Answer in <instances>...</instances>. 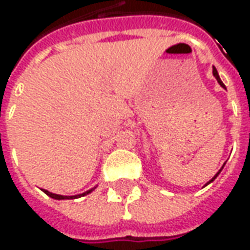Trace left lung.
I'll list each match as a JSON object with an SVG mask.
<instances>
[{
    "mask_svg": "<svg viewBox=\"0 0 250 250\" xmlns=\"http://www.w3.org/2000/svg\"><path fill=\"white\" fill-rule=\"evenodd\" d=\"M213 75H214V78H216V79H217V82L220 83V86L226 89V84H224V83L221 82V79H220V76H218V72H217V69H216V68H214V66H213ZM221 169H223V168H221ZM221 169H220V171H221ZM220 171H218V172H217L216 175H214V177L211 178V179H210V181H208L207 184H210V182H213V181H214V179H216V178H217V175L220 174ZM207 184H206V185H207Z\"/></svg>",
    "mask_w": 250,
    "mask_h": 250,
    "instance_id": "left-lung-1",
    "label": "left lung"
}]
</instances>
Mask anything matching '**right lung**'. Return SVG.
I'll return each instance as SVG.
<instances>
[{"label": "right lung", "instance_id": "1", "mask_svg": "<svg viewBox=\"0 0 250 250\" xmlns=\"http://www.w3.org/2000/svg\"><path fill=\"white\" fill-rule=\"evenodd\" d=\"M93 189L90 190H87V192H84L82 195H76V196H62V195H57V193H51V192H48V190H44V193L45 195H48L50 197H53V199H57V200H62V199H75V197H81L84 196V195H87V193H90Z\"/></svg>", "mask_w": 250, "mask_h": 250}]
</instances>
